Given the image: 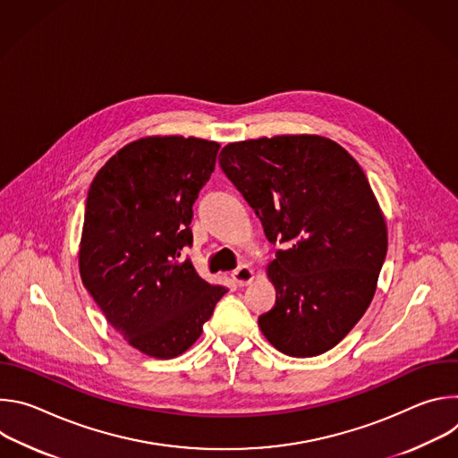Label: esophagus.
I'll return each mask as SVG.
<instances>
[{
	"label": "esophagus",
	"instance_id": "1",
	"mask_svg": "<svg viewBox=\"0 0 458 458\" xmlns=\"http://www.w3.org/2000/svg\"><path fill=\"white\" fill-rule=\"evenodd\" d=\"M232 277L239 286H248L253 281V270L248 265H241L237 270H233Z\"/></svg>",
	"mask_w": 458,
	"mask_h": 458
}]
</instances>
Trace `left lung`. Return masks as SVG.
I'll list each match as a JSON object with an SVG mask.
<instances>
[{
	"instance_id": "left-lung-1",
	"label": "left lung",
	"mask_w": 458,
	"mask_h": 458,
	"mask_svg": "<svg viewBox=\"0 0 458 458\" xmlns=\"http://www.w3.org/2000/svg\"><path fill=\"white\" fill-rule=\"evenodd\" d=\"M226 177L286 242L268 265L276 306L259 317L268 343L290 357L337 346L368 310L387 250V228L359 163L335 141L297 134L226 145Z\"/></svg>"
}]
</instances>
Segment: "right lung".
I'll return each mask as SVG.
<instances>
[{
	"label": "right lung",
	"instance_id": "1",
	"mask_svg": "<svg viewBox=\"0 0 458 458\" xmlns=\"http://www.w3.org/2000/svg\"><path fill=\"white\" fill-rule=\"evenodd\" d=\"M217 152L219 143L199 138H141L112 156L89 188L81 281L112 328L148 357L184 353L226 293L184 257L191 207Z\"/></svg>",
	"mask_w": 458,
	"mask_h": 458
}]
</instances>
